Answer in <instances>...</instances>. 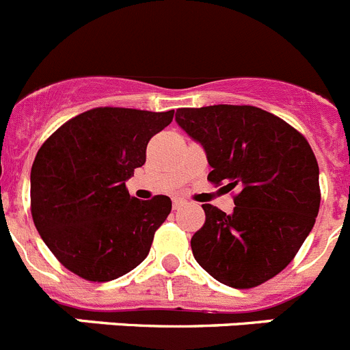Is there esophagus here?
Here are the masks:
<instances>
[{"label":"esophagus","mask_w":350,"mask_h":350,"mask_svg":"<svg viewBox=\"0 0 350 350\" xmlns=\"http://www.w3.org/2000/svg\"><path fill=\"white\" fill-rule=\"evenodd\" d=\"M185 204V200H182V198H173V210H178L180 206H184Z\"/></svg>","instance_id":"esophagus-1"}]
</instances>
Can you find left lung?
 Segmentation results:
<instances>
[{"instance_id": "obj_1", "label": "left lung", "mask_w": 350, "mask_h": 350, "mask_svg": "<svg viewBox=\"0 0 350 350\" xmlns=\"http://www.w3.org/2000/svg\"><path fill=\"white\" fill-rule=\"evenodd\" d=\"M178 126L200 142L208 180L238 189L234 211L203 204L191 239L198 264L227 286L253 288L280 274L316 222L319 166L300 131L253 105L177 109Z\"/></svg>"}]
</instances>
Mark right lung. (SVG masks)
Returning a JSON list of instances; mask_svg holds the SVG:
<instances>
[{
    "label": "right lung",
    "mask_w": 350,
    "mask_h": 350,
    "mask_svg": "<svg viewBox=\"0 0 350 350\" xmlns=\"http://www.w3.org/2000/svg\"><path fill=\"white\" fill-rule=\"evenodd\" d=\"M173 111L95 107L64 123L31 168V213L57 260L86 281H112L149 253L172 211L168 196L140 201L126 180Z\"/></svg>",
    "instance_id": "obj_1"
}]
</instances>
